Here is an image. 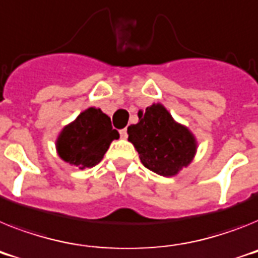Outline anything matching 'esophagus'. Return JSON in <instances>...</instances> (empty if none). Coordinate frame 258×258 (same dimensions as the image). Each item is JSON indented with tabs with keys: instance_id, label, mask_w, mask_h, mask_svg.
I'll return each instance as SVG.
<instances>
[{
	"instance_id": "1",
	"label": "esophagus",
	"mask_w": 258,
	"mask_h": 258,
	"mask_svg": "<svg viewBox=\"0 0 258 258\" xmlns=\"http://www.w3.org/2000/svg\"><path fill=\"white\" fill-rule=\"evenodd\" d=\"M119 134H120V138H122V139H127V128H123V130H120V131H119Z\"/></svg>"
}]
</instances>
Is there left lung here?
<instances>
[{
  "label": "left lung",
  "mask_w": 258,
  "mask_h": 258,
  "mask_svg": "<svg viewBox=\"0 0 258 258\" xmlns=\"http://www.w3.org/2000/svg\"><path fill=\"white\" fill-rule=\"evenodd\" d=\"M139 122L127 128L140 161L160 176L172 177L186 168L197 152V140L187 127L177 123L161 103L138 112Z\"/></svg>",
  "instance_id": "1"
}]
</instances>
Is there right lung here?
<instances>
[{"label": "right lung", "instance_id": "add662e5", "mask_svg": "<svg viewBox=\"0 0 258 258\" xmlns=\"http://www.w3.org/2000/svg\"><path fill=\"white\" fill-rule=\"evenodd\" d=\"M118 138L109 116L101 109L89 107L62 128L56 149L61 160L82 170L97 165L112 140Z\"/></svg>", "mask_w": 258, "mask_h": 258}]
</instances>
